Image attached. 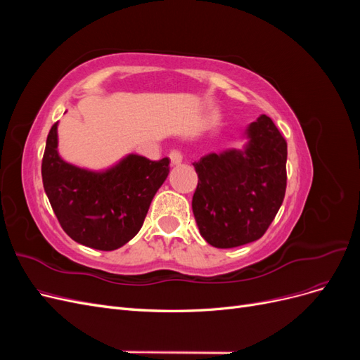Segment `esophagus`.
<instances>
[{"label":"esophagus","instance_id":"obj_1","mask_svg":"<svg viewBox=\"0 0 360 360\" xmlns=\"http://www.w3.org/2000/svg\"><path fill=\"white\" fill-rule=\"evenodd\" d=\"M169 160H171V165L176 167V165H180L183 160V156L179 150H172L169 153Z\"/></svg>","mask_w":360,"mask_h":360}]
</instances>
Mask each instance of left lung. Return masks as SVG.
Returning <instances> with one entry per match:
<instances>
[{
    "label": "left lung",
    "mask_w": 360,
    "mask_h": 360,
    "mask_svg": "<svg viewBox=\"0 0 360 360\" xmlns=\"http://www.w3.org/2000/svg\"><path fill=\"white\" fill-rule=\"evenodd\" d=\"M242 150L209 153L193 163L198 186L192 210L204 240L221 249L263 237L287 188V143L267 115L246 130Z\"/></svg>",
    "instance_id": "obj_1"
}]
</instances>
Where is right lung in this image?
Here are the masks:
<instances>
[{
    "label": "right lung",
    "mask_w": 360,
    "mask_h": 360,
    "mask_svg": "<svg viewBox=\"0 0 360 360\" xmlns=\"http://www.w3.org/2000/svg\"><path fill=\"white\" fill-rule=\"evenodd\" d=\"M169 160L130 153L115 165L93 171L58 153V123L49 130L41 160L43 188L63 230L84 246L114 250L134 238L151 200L167 180Z\"/></svg>",
    "instance_id": "right-lung-1"
}]
</instances>
